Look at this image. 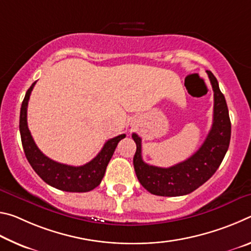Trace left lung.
I'll use <instances>...</instances> for the list:
<instances>
[{"instance_id":"1","label":"left lung","mask_w":251,"mask_h":251,"mask_svg":"<svg viewBox=\"0 0 251 251\" xmlns=\"http://www.w3.org/2000/svg\"><path fill=\"white\" fill-rule=\"evenodd\" d=\"M214 91L212 126L201 148L181 163L168 168L148 165L142 157V139L133 134L136 143L134 168L144 188L157 196H184L196 190L209 179L222 164L230 143L231 124L226 100L219 90L218 80L207 71Z\"/></svg>"}]
</instances>
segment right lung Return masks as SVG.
Returning a JSON list of instances; mask_svg holds the SVG:
<instances>
[{
	"label": "right lung",
	"mask_w": 251,
	"mask_h": 251,
	"mask_svg": "<svg viewBox=\"0 0 251 251\" xmlns=\"http://www.w3.org/2000/svg\"><path fill=\"white\" fill-rule=\"evenodd\" d=\"M35 83L31 85L25 94L20 113L21 139L29 165L46 184L54 188L71 193H86L93 190L100 184L117 144L125 138L126 135L122 134L108 139L95 158L83 166H70L49 158L36 146L27 127V104Z\"/></svg>",
	"instance_id": "obj_1"
}]
</instances>
